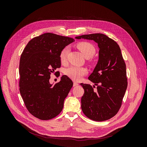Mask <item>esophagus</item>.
<instances>
[{
	"mask_svg": "<svg viewBox=\"0 0 147 147\" xmlns=\"http://www.w3.org/2000/svg\"><path fill=\"white\" fill-rule=\"evenodd\" d=\"M78 83H77V82H74V84H73V86L75 87V86H78Z\"/></svg>",
	"mask_w": 147,
	"mask_h": 147,
	"instance_id": "1",
	"label": "esophagus"
}]
</instances>
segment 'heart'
Returning <instances> with one entry per match:
<instances>
[{
    "label": "heart",
    "instance_id": "obj_1",
    "mask_svg": "<svg viewBox=\"0 0 147 147\" xmlns=\"http://www.w3.org/2000/svg\"><path fill=\"white\" fill-rule=\"evenodd\" d=\"M77 47L78 50L81 51L82 55L86 59H89L91 63H93L91 57L94 55L96 52V48L92 43L88 42H82L78 43ZM69 51V47L66 46L63 48L60 52L59 59L62 63L65 64L67 59V56ZM87 70L83 67L71 66L66 69L65 74L70 79L74 81H78L83 76L86 75Z\"/></svg>",
    "mask_w": 147,
    "mask_h": 147
}]
</instances>
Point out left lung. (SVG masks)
<instances>
[{"label": "left lung", "mask_w": 147, "mask_h": 147, "mask_svg": "<svg viewBox=\"0 0 147 147\" xmlns=\"http://www.w3.org/2000/svg\"><path fill=\"white\" fill-rule=\"evenodd\" d=\"M77 39L93 40L99 48V61L88 79L97 86L81 83L84 92L82 109L88 118L103 121L113 117L122 105L127 87L126 66L118 43L102 34L82 35Z\"/></svg>", "instance_id": "left-lung-1"}]
</instances>
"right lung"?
I'll return each instance as SVG.
<instances>
[{
    "mask_svg": "<svg viewBox=\"0 0 147 147\" xmlns=\"http://www.w3.org/2000/svg\"><path fill=\"white\" fill-rule=\"evenodd\" d=\"M74 41L70 37L45 33L30 40L22 53L20 92L26 107L35 118L51 119L63 110L73 82L66 75L54 85L49 80L50 75L56 74V69L61 67V51Z\"/></svg>",
    "mask_w": 147,
    "mask_h": 147,
    "instance_id": "right-lung-1",
    "label": "right lung"
}]
</instances>
